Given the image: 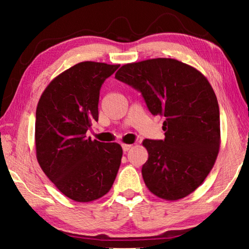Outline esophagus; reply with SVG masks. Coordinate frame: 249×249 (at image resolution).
Returning <instances> with one entry per match:
<instances>
[{
    "mask_svg": "<svg viewBox=\"0 0 249 249\" xmlns=\"http://www.w3.org/2000/svg\"><path fill=\"white\" fill-rule=\"evenodd\" d=\"M122 147H123V150H124V153H126V151H128V150H130L132 149V145H128V144H123L122 145Z\"/></svg>",
    "mask_w": 249,
    "mask_h": 249,
    "instance_id": "esophagus-1",
    "label": "esophagus"
}]
</instances>
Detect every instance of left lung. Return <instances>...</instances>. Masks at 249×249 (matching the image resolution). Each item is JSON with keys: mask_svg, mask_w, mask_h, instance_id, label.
<instances>
[{"mask_svg": "<svg viewBox=\"0 0 249 249\" xmlns=\"http://www.w3.org/2000/svg\"><path fill=\"white\" fill-rule=\"evenodd\" d=\"M115 78L142 92L151 114L166 119L165 140L142 142L146 187L167 201L189 196L203 183L220 150V109L208 79L171 58L126 64Z\"/></svg>", "mask_w": 249, "mask_h": 249, "instance_id": "left-lung-1", "label": "left lung"}]
</instances>
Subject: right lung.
<instances>
[{
    "instance_id": "1",
    "label": "right lung",
    "mask_w": 249,
    "mask_h": 249,
    "mask_svg": "<svg viewBox=\"0 0 249 249\" xmlns=\"http://www.w3.org/2000/svg\"><path fill=\"white\" fill-rule=\"evenodd\" d=\"M119 67L94 61L74 65L48 84L37 104V160L58 190L73 201L102 197L119 171L121 145L86 136L99 120L101 87Z\"/></svg>"
}]
</instances>
